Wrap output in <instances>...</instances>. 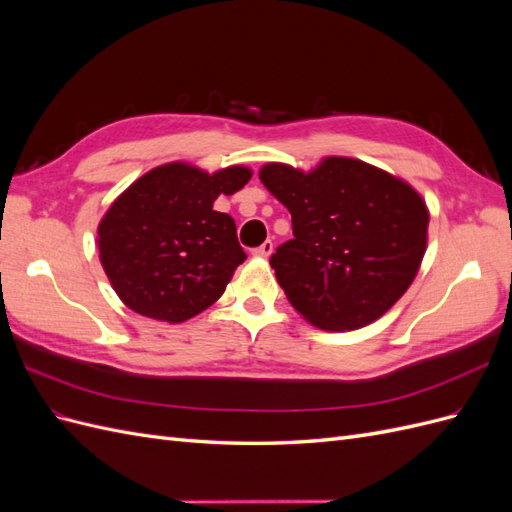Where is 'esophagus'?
Segmentation results:
<instances>
[{
    "instance_id": "obj_1",
    "label": "esophagus",
    "mask_w": 512,
    "mask_h": 512,
    "mask_svg": "<svg viewBox=\"0 0 512 512\" xmlns=\"http://www.w3.org/2000/svg\"><path fill=\"white\" fill-rule=\"evenodd\" d=\"M256 258H269L273 254V241H265L252 252Z\"/></svg>"
}]
</instances>
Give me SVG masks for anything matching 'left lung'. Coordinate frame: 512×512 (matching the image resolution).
<instances>
[{"label":"left lung","mask_w":512,"mask_h":512,"mask_svg":"<svg viewBox=\"0 0 512 512\" xmlns=\"http://www.w3.org/2000/svg\"><path fill=\"white\" fill-rule=\"evenodd\" d=\"M258 177L292 215L271 267L301 318L354 331L404 297L429 239L427 203L406 179L346 156L309 170L269 162Z\"/></svg>","instance_id":"8db88e82"}]
</instances>
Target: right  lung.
<instances>
[{"label": "right lung", "mask_w": 512, "mask_h": 512, "mask_svg": "<svg viewBox=\"0 0 512 512\" xmlns=\"http://www.w3.org/2000/svg\"><path fill=\"white\" fill-rule=\"evenodd\" d=\"M252 168L207 173L190 162L151 168L123 190L98 224L102 269L121 303L179 324L218 301L245 260L237 226L213 209L239 192Z\"/></svg>", "instance_id": "add662e5"}]
</instances>
